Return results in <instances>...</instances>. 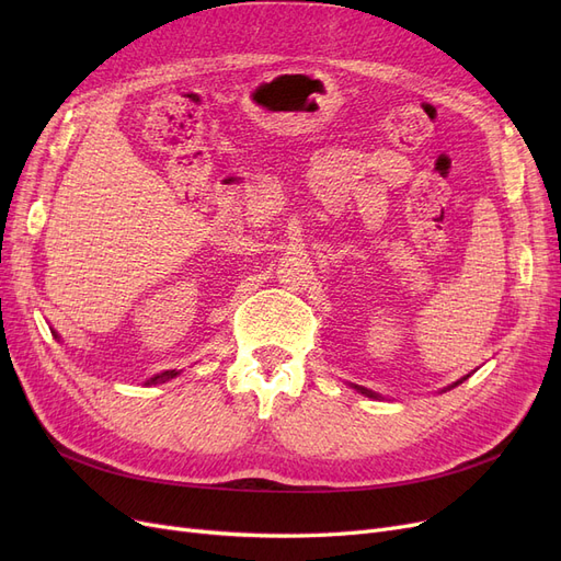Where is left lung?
Here are the masks:
<instances>
[{
  "label": "left lung",
  "instance_id": "left-lung-1",
  "mask_svg": "<svg viewBox=\"0 0 561 561\" xmlns=\"http://www.w3.org/2000/svg\"><path fill=\"white\" fill-rule=\"evenodd\" d=\"M360 390H363V393H367V396H371V393H369V390H365V388H360Z\"/></svg>",
  "mask_w": 561,
  "mask_h": 561
}]
</instances>
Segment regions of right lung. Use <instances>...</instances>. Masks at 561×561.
<instances>
[{
    "label": "right lung",
    "mask_w": 561,
    "mask_h": 561,
    "mask_svg": "<svg viewBox=\"0 0 561 561\" xmlns=\"http://www.w3.org/2000/svg\"><path fill=\"white\" fill-rule=\"evenodd\" d=\"M175 375H178V371H163V375H157L149 383H159V381H165V379H173Z\"/></svg>",
    "instance_id": "right-lung-1"
}]
</instances>
